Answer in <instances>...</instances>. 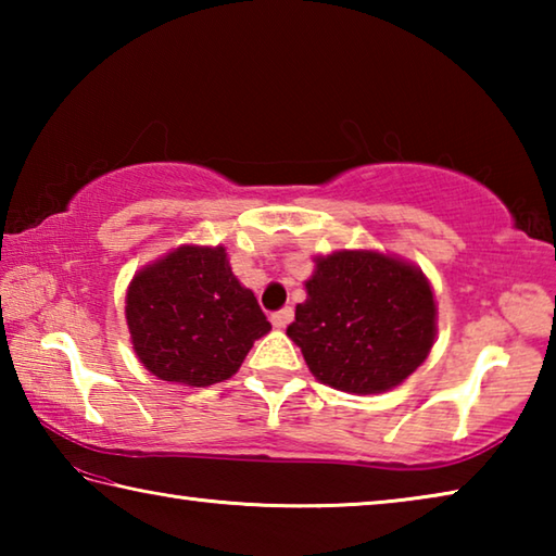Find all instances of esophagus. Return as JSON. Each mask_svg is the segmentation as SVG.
Here are the masks:
<instances>
[{
    "label": "esophagus",
    "instance_id": "1",
    "mask_svg": "<svg viewBox=\"0 0 556 556\" xmlns=\"http://www.w3.org/2000/svg\"><path fill=\"white\" fill-rule=\"evenodd\" d=\"M291 318H294V308H291V306H285V308H279V312L271 314V326H277V328H287Z\"/></svg>",
    "mask_w": 556,
    "mask_h": 556
}]
</instances>
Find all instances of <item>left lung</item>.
<instances>
[{
    "label": "left lung",
    "instance_id": "8db88e82",
    "mask_svg": "<svg viewBox=\"0 0 556 556\" xmlns=\"http://www.w3.org/2000/svg\"><path fill=\"white\" fill-rule=\"evenodd\" d=\"M434 294L419 269L380 252L318 257L287 336L318 380L353 394L407 380L434 343Z\"/></svg>",
    "mask_w": 556,
    "mask_h": 556
}]
</instances>
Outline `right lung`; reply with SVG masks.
I'll list each match as a JSON object with an SVG mask.
<instances>
[{
  "instance_id": "obj_1",
  "label": "right lung",
  "mask_w": 556,
  "mask_h": 556,
  "mask_svg": "<svg viewBox=\"0 0 556 556\" xmlns=\"http://www.w3.org/2000/svg\"><path fill=\"white\" fill-rule=\"evenodd\" d=\"M127 326L149 372L191 388L228 380L271 328L223 248H178L139 271L127 291Z\"/></svg>"
}]
</instances>
